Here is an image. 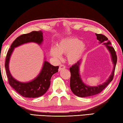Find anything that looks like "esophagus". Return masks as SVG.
I'll list each match as a JSON object with an SVG mask.
<instances>
[{
	"label": "esophagus",
	"mask_w": 123,
	"mask_h": 123,
	"mask_svg": "<svg viewBox=\"0 0 123 123\" xmlns=\"http://www.w3.org/2000/svg\"><path fill=\"white\" fill-rule=\"evenodd\" d=\"M66 68V66H64L63 64H61V65L59 67V71H61L62 69H64Z\"/></svg>",
	"instance_id": "esophagus-1"
}]
</instances>
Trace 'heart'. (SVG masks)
Returning <instances> with one entry per match:
<instances>
[{
    "mask_svg": "<svg viewBox=\"0 0 123 123\" xmlns=\"http://www.w3.org/2000/svg\"><path fill=\"white\" fill-rule=\"evenodd\" d=\"M85 50V45L76 38L63 39L58 43L56 48H52L50 53L56 61L62 59L61 54H67V59L70 64L76 63Z\"/></svg>",
    "mask_w": 123,
    "mask_h": 123,
    "instance_id": "b5f03b06",
    "label": "heart"
}]
</instances>
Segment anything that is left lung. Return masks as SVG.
Listing matches in <instances>:
<instances>
[{
	"mask_svg": "<svg viewBox=\"0 0 123 123\" xmlns=\"http://www.w3.org/2000/svg\"><path fill=\"white\" fill-rule=\"evenodd\" d=\"M95 35L97 36V39L99 41L100 43H104V44L106 45V47L111 54L112 62L114 64L113 69L109 78L104 84L98 86L90 87L87 86L82 82L81 76L79 74V68L81 61H79L73 65L69 69L71 74L70 79V87L73 93L79 97H90L99 94L105 88V87L112 81L113 79L114 70L117 61V56L115 50L113 47L111 46V42L108 40V38L105 35L98 34H95Z\"/></svg>",
	"mask_w": 123,
	"mask_h": 123,
	"instance_id": "obj_1",
	"label": "left lung"
}]
</instances>
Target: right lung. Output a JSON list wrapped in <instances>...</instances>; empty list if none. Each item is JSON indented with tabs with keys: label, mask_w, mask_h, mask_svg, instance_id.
Returning a JSON list of instances; mask_svg holds the SVG:
<instances>
[{
	"label": "right lung",
	"mask_w": 123,
	"mask_h": 123,
	"mask_svg": "<svg viewBox=\"0 0 123 123\" xmlns=\"http://www.w3.org/2000/svg\"><path fill=\"white\" fill-rule=\"evenodd\" d=\"M43 42V32L41 31H32L18 37L10 47L6 57L5 67L9 85L18 94L25 98H38L44 94L50 85V79L54 74L58 72L59 66H54L45 61L40 73L34 80L29 82H21L14 79L10 73L9 63L10 56L14 48L29 42L41 44Z\"/></svg>",
	"instance_id": "add662e5"
}]
</instances>
